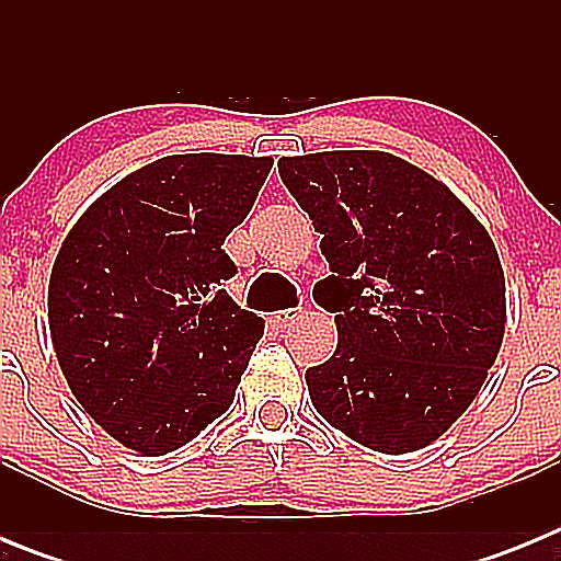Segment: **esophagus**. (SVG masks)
<instances>
[{
  "instance_id": "1",
  "label": "esophagus",
  "mask_w": 561,
  "mask_h": 561,
  "mask_svg": "<svg viewBox=\"0 0 561 561\" xmlns=\"http://www.w3.org/2000/svg\"><path fill=\"white\" fill-rule=\"evenodd\" d=\"M297 320V309H286V311H275V314L270 317V323L277 325V329H286V325H291Z\"/></svg>"
}]
</instances>
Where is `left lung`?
Segmentation results:
<instances>
[{
  "instance_id": "1",
  "label": "left lung",
  "mask_w": 561,
  "mask_h": 561,
  "mask_svg": "<svg viewBox=\"0 0 561 561\" xmlns=\"http://www.w3.org/2000/svg\"><path fill=\"white\" fill-rule=\"evenodd\" d=\"M331 275L314 300L336 351L306 370L311 404L376 453L430 447L472 404L505 331V277L472 210L388 151L277 160Z\"/></svg>"
}]
</instances>
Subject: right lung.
Here are the masks:
<instances>
[{
    "instance_id": "obj_1",
    "label": "right lung",
    "mask_w": 561,
    "mask_h": 561,
    "mask_svg": "<svg viewBox=\"0 0 561 561\" xmlns=\"http://www.w3.org/2000/svg\"><path fill=\"white\" fill-rule=\"evenodd\" d=\"M270 157L173 153L108 187L64 238L49 334L78 404L142 455L185 447L227 413L264 320L221 289V244Z\"/></svg>"
}]
</instances>
